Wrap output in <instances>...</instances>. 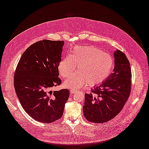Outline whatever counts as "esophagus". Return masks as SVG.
I'll use <instances>...</instances> for the list:
<instances>
[{
    "label": "esophagus",
    "instance_id": "obj_1",
    "mask_svg": "<svg viewBox=\"0 0 149 149\" xmlns=\"http://www.w3.org/2000/svg\"><path fill=\"white\" fill-rule=\"evenodd\" d=\"M76 91H77V90L76 89H70V93H72V94H74V93H75Z\"/></svg>",
    "mask_w": 149,
    "mask_h": 149
}]
</instances>
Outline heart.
<instances>
[{"label": "heart", "instance_id": "1", "mask_svg": "<svg viewBox=\"0 0 149 149\" xmlns=\"http://www.w3.org/2000/svg\"><path fill=\"white\" fill-rule=\"evenodd\" d=\"M77 67L78 72L65 82L66 87L81 88L88 84H101L108 77L114 67L112 56L94 47H78L59 63L58 70L63 78L70 77Z\"/></svg>", "mask_w": 149, "mask_h": 149}]
</instances>
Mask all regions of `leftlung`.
Instances as JSON below:
<instances>
[{
    "mask_svg": "<svg viewBox=\"0 0 149 149\" xmlns=\"http://www.w3.org/2000/svg\"><path fill=\"white\" fill-rule=\"evenodd\" d=\"M114 68L108 79L85 94L84 115L95 123H102L112 120L123 109L130 96L132 88L130 64L123 52L114 53Z\"/></svg>",
    "mask_w": 149,
    "mask_h": 149,
    "instance_id": "1",
    "label": "left lung"
}]
</instances>
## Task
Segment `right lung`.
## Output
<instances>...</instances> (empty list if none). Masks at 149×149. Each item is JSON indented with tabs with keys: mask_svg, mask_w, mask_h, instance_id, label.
<instances>
[{
	"mask_svg": "<svg viewBox=\"0 0 149 149\" xmlns=\"http://www.w3.org/2000/svg\"><path fill=\"white\" fill-rule=\"evenodd\" d=\"M63 45V41L36 42L23 53L15 70L14 85L21 104L41 123L59 120L69 97L67 89L52 92L62 84L58 65Z\"/></svg>",
	"mask_w": 149,
	"mask_h": 149,
	"instance_id": "right-lung-1",
	"label": "right lung"
}]
</instances>
